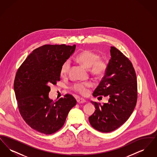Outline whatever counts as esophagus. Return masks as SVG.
<instances>
[{"label": "esophagus", "mask_w": 157, "mask_h": 157, "mask_svg": "<svg viewBox=\"0 0 157 157\" xmlns=\"http://www.w3.org/2000/svg\"><path fill=\"white\" fill-rule=\"evenodd\" d=\"M77 102L78 103V104H82V103H84V102H85V100L84 99H83V98H78L77 99Z\"/></svg>", "instance_id": "esophagus-1"}]
</instances>
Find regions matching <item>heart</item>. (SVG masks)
Returning <instances> with one entry per match:
<instances>
[{"label":"heart","instance_id":"1","mask_svg":"<svg viewBox=\"0 0 157 157\" xmlns=\"http://www.w3.org/2000/svg\"><path fill=\"white\" fill-rule=\"evenodd\" d=\"M76 61L83 67L90 69V72L94 76L100 77L105 74L107 70L108 65L104 60L100 59L99 54L90 50H86L75 58ZM71 69V62L69 60H65L60 67V75L65 76L67 75ZM92 85V82H78L74 84L72 90L76 92L86 95L88 93L89 88Z\"/></svg>","mask_w":157,"mask_h":157}]
</instances>
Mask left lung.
<instances>
[{
	"mask_svg": "<svg viewBox=\"0 0 157 157\" xmlns=\"http://www.w3.org/2000/svg\"><path fill=\"white\" fill-rule=\"evenodd\" d=\"M110 52L107 70L93 93L95 97H108V102L102 105L91 101L96 110L89 117L92 127L102 132H110L124 124L137 101L136 76L131 62L113 46Z\"/></svg>",
	"mask_w": 157,
	"mask_h": 157,
	"instance_id": "8db88e82",
	"label": "left lung"
}]
</instances>
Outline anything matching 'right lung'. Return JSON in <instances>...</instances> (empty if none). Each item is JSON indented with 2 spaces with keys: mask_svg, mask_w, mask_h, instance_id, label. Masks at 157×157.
Returning a JSON list of instances; mask_svg holds the SVG:
<instances>
[{
  "mask_svg": "<svg viewBox=\"0 0 157 157\" xmlns=\"http://www.w3.org/2000/svg\"><path fill=\"white\" fill-rule=\"evenodd\" d=\"M75 48L64 44L42 46L32 51L16 72L14 90L19 111L26 124L39 132L49 135L59 130L76 104L69 94L56 102L49 98V85L59 81L61 66Z\"/></svg>",
  "mask_w": 157,
  "mask_h": 157,
  "instance_id": "add662e5",
  "label": "right lung"
}]
</instances>
